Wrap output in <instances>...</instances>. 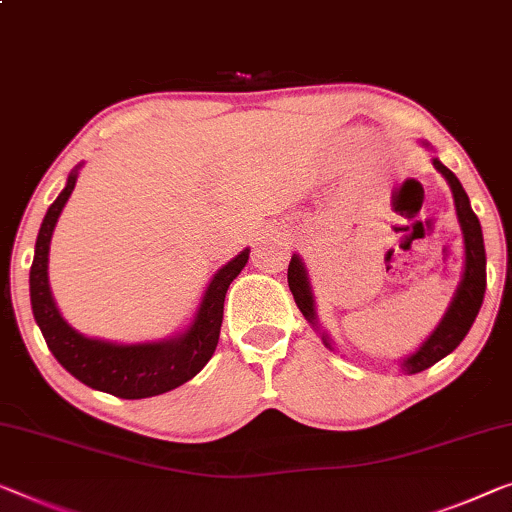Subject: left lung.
<instances>
[{
  "mask_svg": "<svg viewBox=\"0 0 512 512\" xmlns=\"http://www.w3.org/2000/svg\"><path fill=\"white\" fill-rule=\"evenodd\" d=\"M432 165L444 174V179L453 190L455 213H457V220H460L462 236H464V273H462L460 285L455 289L453 301L448 305L446 315L441 317L437 329L427 335V340L416 349L414 354H409L407 358H402L400 361V370L407 372V375H416V372L432 368L434 363L441 361V358L451 354L453 349L460 345L464 335L469 333L471 324H474L480 305H483L485 285H487L483 230H480L478 216L474 213V209H471L469 195L464 193L460 179H457L439 158H432ZM287 282L294 294L296 305H299V310L303 312V317L319 331L308 271H305L299 255H292V262H289V269H287ZM322 340L326 347L333 349L329 335L322 333Z\"/></svg>",
  "mask_w": 512,
  "mask_h": 512,
  "instance_id": "8db88e82",
  "label": "left lung"
}]
</instances>
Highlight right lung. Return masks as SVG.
<instances>
[{"label": "right lung", "mask_w": 512, "mask_h": 512, "mask_svg": "<svg viewBox=\"0 0 512 512\" xmlns=\"http://www.w3.org/2000/svg\"><path fill=\"white\" fill-rule=\"evenodd\" d=\"M80 167L82 165L68 174L64 190L50 204L36 236L34 262L32 271H29V296H32L34 319L52 356L82 384L124 400L154 398V395L186 384L209 363L218 347L227 287L246 266L250 250H241L232 262L218 269L200 305H197L193 322L174 338L137 342V345H117V342L87 338L59 315L48 282L50 239L61 209L66 207L68 197L73 193Z\"/></svg>", "instance_id": "obj_1"}]
</instances>
